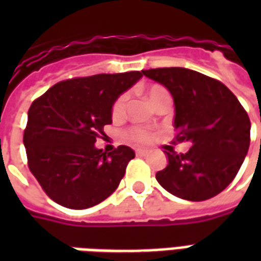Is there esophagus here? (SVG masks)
Wrapping results in <instances>:
<instances>
[{
	"instance_id": "34e87169",
	"label": "esophagus",
	"mask_w": 261,
	"mask_h": 261,
	"mask_svg": "<svg viewBox=\"0 0 261 261\" xmlns=\"http://www.w3.org/2000/svg\"><path fill=\"white\" fill-rule=\"evenodd\" d=\"M148 152H149V151H148V149H144V148H138L136 151L137 155H140V156H144V155H147Z\"/></svg>"
}]
</instances>
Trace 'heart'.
Returning <instances> with one entry per match:
<instances>
[{
	"label": "heart",
	"mask_w": 261,
	"mask_h": 261,
	"mask_svg": "<svg viewBox=\"0 0 261 261\" xmlns=\"http://www.w3.org/2000/svg\"><path fill=\"white\" fill-rule=\"evenodd\" d=\"M145 95H147L148 100L151 102L153 108L158 105L164 97L169 96L168 91L165 89L164 86L159 85H153L151 88H148L145 91ZM127 100H128V96L127 95H121V96L114 102L113 105V110H112V114L113 117H121L123 114L125 113V108H127ZM125 138L130 140V141H136V142H147L152 138V134L149 131L144 130V128H140V127H134L125 133Z\"/></svg>",
	"instance_id": "obj_1"
}]
</instances>
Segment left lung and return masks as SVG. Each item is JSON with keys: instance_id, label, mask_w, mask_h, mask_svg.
<instances>
[{"instance_id": "8db88e82", "label": "left lung", "mask_w": 261, "mask_h": 261, "mask_svg": "<svg viewBox=\"0 0 261 261\" xmlns=\"http://www.w3.org/2000/svg\"><path fill=\"white\" fill-rule=\"evenodd\" d=\"M142 74L164 85L175 103L173 142L190 149L165 151L168 166L156 173L166 192L189 201L217 196L235 179L250 144V120L238 97L219 82L180 67L144 69Z\"/></svg>"}]
</instances>
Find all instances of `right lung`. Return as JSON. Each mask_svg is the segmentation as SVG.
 Instances as JSON below:
<instances>
[{
	"label": "right lung",
	"instance_id": "1",
	"mask_svg": "<svg viewBox=\"0 0 261 261\" xmlns=\"http://www.w3.org/2000/svg\"><path fill=\"white\" fill-rule=\"evenodd\" d=\"M141 76L130 71L61 81L32 103L23 134L28 165L53 201L84 210L117 189L136 153L127 145L106 153L95 142L112 124L116 99Z\"/></svg>",
	"mask_w": 261,
	"mask_h": 261
}]
</instances>
